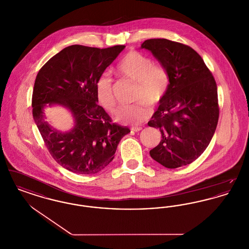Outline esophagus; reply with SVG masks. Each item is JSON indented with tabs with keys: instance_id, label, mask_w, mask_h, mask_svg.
Masks as SVG:
<instances>
[{
	"instance_id": "1",
	"label": "esophagus",
	"mask_w": 249,
	"mask_h": 249,
	"mask_svg": "<svg viewBox=\"0 0 249 249\" xmlns=\"http://www.w3.org/2000/svg\"><path fill=\"white\" fill-rule=\"evenodd\" d=\"M142 130V127H132V128H131V130H132V131H136V132H137V131H140V130Z\"/></svg>"
}]
</instances>
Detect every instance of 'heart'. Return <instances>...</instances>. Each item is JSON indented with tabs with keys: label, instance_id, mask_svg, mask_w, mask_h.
Listing matches in <instances>:
<instances>
[{
	"label": "heart",
	"instance_id": "obj_1",
	"mask_svg": "<svg viewBox=\"0 0 249 249\" xmlns=\"http://www.w3.org/2000/svg\"><path fill=\"white\" fill-rule=\"evenodd\" d=\"M117 71L120 74L137 82L135 100H142L148 106H156L164 97L169 87V75L165 69L153 64L152 59L138 51H130L119 61ZM96 96L101 106L107 111H113L116 105L113 79L105 72L98 78ZM149 110L147 107L138 103L131 106L119 107L115 119L122 124L137 125L147 119Z\"/></svg>",
	"mask_w": 249,
	"mask_h": 249
}]
</instances>
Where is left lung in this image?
<instances>
[{
    "instance_id": "1",
    "label": "left lung",
    "mask_w": 249,
    "mask_h": 249,
    "mask_svg": "<svg viewBox=\"0 0 249 249\" xmlns=\"http://www.w3.org/2000/svg\"><path fill=\"white\" fill-rule=\"evenodd\" d=\"M152 53L169 75V87L148 126L162 139L151 158L169 169L188 165L211 142L219 109L214 78L192 48L167 39L145 40L141 48Z\"/></svg>"
}]
</instances>
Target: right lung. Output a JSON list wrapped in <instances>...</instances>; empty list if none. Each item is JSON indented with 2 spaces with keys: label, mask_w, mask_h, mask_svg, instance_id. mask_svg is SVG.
I'll return each mask as SVG.
<instances>
[{
  "label": "right lung",
  "mask_w": 249,
  "mask_h": 249,
  "mask_svg": "<svg viewBox=\"0 0 249 249\" xmlns=\"http://www.w3.org/2000/svg\"><path fill=\"white\" fill-rule=\"evenodd\" d=\"M125 46L63 48L40 69L33 93V116L49 153L59 165L79 175H93L114 159L119 141L130 130L113 123L100 107L95 86ZM64 107L74 126L66 132L46 121L44 107Z\"/></svg>",
  "instance_id": "add662e5"
}]
</instances>
